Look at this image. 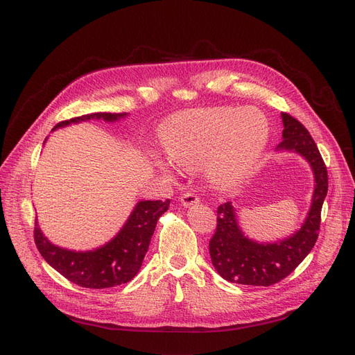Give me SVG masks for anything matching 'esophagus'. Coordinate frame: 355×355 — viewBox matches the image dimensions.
Returning <instances> with one entry per match:
<instances>
[{
	"instance_id": "1",
	"label": "esophagus",
	"mask_w": 355,
	"mask_h": 355,
	"mask_svg": "<svg viewBox=\"0 0 355 355\" xmlns=\"http://www.w3.org/2000/svg\"><path fill=\"white\" fill-rule=\"evenodd\" d=\"M198 202H199V196L196 194L194 191H191V190L186 191L184 194L181 196V203L184 205V206H191V205L198 203Z\"/></svg>"
}]
</instances>
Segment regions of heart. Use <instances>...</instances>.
Masks as SVG:
<instances>
[{"label":"heart","mask_w":355,"mask_h":355,"mask_svg":"<svg viewBox=\"0 0 355 355\" xmlns=\"http://www.w3.org/2000/svg\"><path fill=\"white\" fill-rule=\"evenodd\" d=\"M268 136V121L257 110L222 107L175 115L165 124L162 141L178 166L199 168L209 161L214 182L230 186L252 169Z\"/></svg>","instance_id":"b5f03b06"}]
</instances>
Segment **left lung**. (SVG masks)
<instances>
[{"label":"left lung","instance_id":"obj_1","mask_svg":"<svg viewBox=\"0 0 355 355\" xmlns=\"http://www.w3.org/2000/svg\"><path fill=\"white\" fill-rule=\"evenodd\" d=\"M282 141L277 149L295 150L310 162L316 187L304 225L293 237L275 244H259L245 239L237 225L231 202L216 211V230L209 241L212 265L222 278L243 285L270 286L286 278L316 244L320 214L327 194V169L307 128L297 118L282 112Z\"/></svg>","mask_w":355,"mask_h":355}]
</instances>
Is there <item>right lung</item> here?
Listing matches in <instances>:
<instances>
[{"instance_id": "obj_1", "label": "right lung", "mask_w": 355, "mask_h": 355, "mask_svg": "<svg viewBox=\"0 0 355 355\" xmlns=\"http://www.w3.org/2000/svg\"><path fill=\"white\" fill-rule=\"evenodd\" d=\"M124 115L116 112L86 114L60 121L54 130L92 118L115 121ZM169 202V199L139 202L116 237L94 252H71L51 244L39 230L37 222H35L33 230L35 244L52 268L78 286L102 290V288L121 285L133 279L141 268L143 259L149 250L156 222L168 211Z\"/></svg>"}]
</instances>
